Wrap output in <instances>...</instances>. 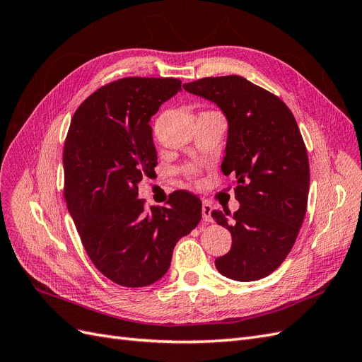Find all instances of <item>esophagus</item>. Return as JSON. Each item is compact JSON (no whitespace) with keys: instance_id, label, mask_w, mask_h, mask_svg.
Returning <instances> with one entry per match:
<instances>
[{"instance_id":"obj_1","label":"esophagus","mask_w":362,"mask_h":362,"mask_svg":"<svg viewBox=\"0 0 362 362\" xmlns=\"http://www.w3.org/2000/svg\"><path fill=\"white\" fill-rule=\"evenodd\" d=\"M211 211H213L211 204L208 202V201H204V204H202V218H204V222H211L213 221Z\"/></svg>"}]
</instances>
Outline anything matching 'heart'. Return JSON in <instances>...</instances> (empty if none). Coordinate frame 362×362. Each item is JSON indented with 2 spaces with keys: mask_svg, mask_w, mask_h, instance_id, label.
Masks as SVG:
<instances>
[{
  "mask_svg": "<svg viewBox=\"0 0 362 362\" xmlns=\"http://www.w3.org/2000/svg\"><path fill=\"white\" fill-rule=\"evenodd\" d=\"M190 173H194V170H190Z\"/></svg>",
  "mask_w": 362,
  "mask_h": 362,
  "instance_id": "obj_1",
  "label": "heart"
}]
</instances>
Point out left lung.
<instances>
[{
  "instance_id": "8db88e82",
  "label": "left lung",
  "mask_w": 362,
  "mask_h": 362,
  "mask_svg": "<svg viewBox=\"0 0 362 362\" xmlns=\"http://www.w3.org/2000/svg\"><path fill=\"white\" fill-rule=\"evenodd\" d=\"M182 87L217 104L228 119L222 172L235 177L240 208L211 213L233 235L216 269L234 281L266 278L287 258L308 205L310 163L298 122L276 95L240 75Z\"/></svg>"
}]
</instances>
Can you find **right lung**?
Segmentation results:
<instances>
[{"mask_svg":"<svg viewBox=\"0 0 362 362\" xmlns=\"http://www.w3.org/2000/svg\"><path fill=\"white\" fill-rule=\"evenodd\" d=\"M181 90L177 78L128 76L103 86L76 108L63 149L64 201L95 267L122 287H146L168 272L178 240L196 228L202 202L178 190L169 206H145L137 184L152 177L149 125Z\"/></svg>","mask_w":362,"mask_h":362,"instance_id":"obj_1","label":"right lung"}]
</instances>
